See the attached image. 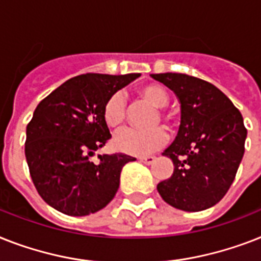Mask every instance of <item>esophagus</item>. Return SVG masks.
Listing matches in <instances>:
<instances>
[{
	"instance_id": "34e87169",
	"label": "esophagus",
	"mask_w": 261,
	"mask_h": 261,
	"mask_svg": "<svg viewBox=\"0 0 261 261\" xmlns=\"http://www.w3.org/2000/svg\"><path fill=\"white\" fill-rule=\"evenodd\" d=\"M155 156H152V155H149V156H141V158H139V161H141V162H143V164H146V165H151V164H154V162H155Z\"/></svg>"
}]
</instances>
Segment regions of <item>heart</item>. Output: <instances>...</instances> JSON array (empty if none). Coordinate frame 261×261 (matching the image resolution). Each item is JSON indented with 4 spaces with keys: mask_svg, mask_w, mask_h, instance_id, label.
I'll use <instances>...</instances> for the list:
<instances>
[{
    "mask_svg": "<svg viewBox=\"0 0 261 261\" xmlns=\"http://www.w3.org/2000/svg\"><path fill=\"white\" fill-rule=\"evenodd\" d=\"M141 96L154 107L162 109L169 103V95L158 84H147L139 90ZM103 119L110 128H118L126 119V97L122 92H115L106 100L103 106ZM167 141V133L162 127H154L150 130L124 128L114 138L116 150L143 156L161 149Z\"/></svg>",
    "mask_w": 261,
    "mask_h": 261,
    "instance_id": "heart-1",
    "label": "heart"
}]
</instances>
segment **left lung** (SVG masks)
Masks as SVG:
<instances>
[{"label":"left lung","instance_id":"1","mask_svg":"<svg viewBox=\"0 0 261 261\" xmlns=\"http://www.w3.org/2000/svg\"><path fill=\"white\" fill-rule=\"evenodd\" d=\"M181 105L174 142L162 155L173 161L170 178L156 190L171 206L185 212L212 207L225 196L244 155L247 128L240 111L211 83L185 73H152Z\"/></svg>","mask_w":261,"mask_h":261}]
</instances>
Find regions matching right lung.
Here are the masks:
<instances>
[{
    "label": "right lung",
    "mask_w": 261,
    "mask_h": 261,
    "mask_svg": "<svg viewBox=\"0 0 261 261\" xmlns=\"http://www.w3.org/2000/svg\"><path fill=\"white\" fill-rule=\"evenodd\" d=\"M139 73H86L63 83L39 103L27 126V156L36 189L49 206L88 216L111 202L120 171L135 158L122 152L90 156L111 138L103 119L106 100Z\"/></svg>",
    "instance_id": "obj_1"
}]
</instances>
